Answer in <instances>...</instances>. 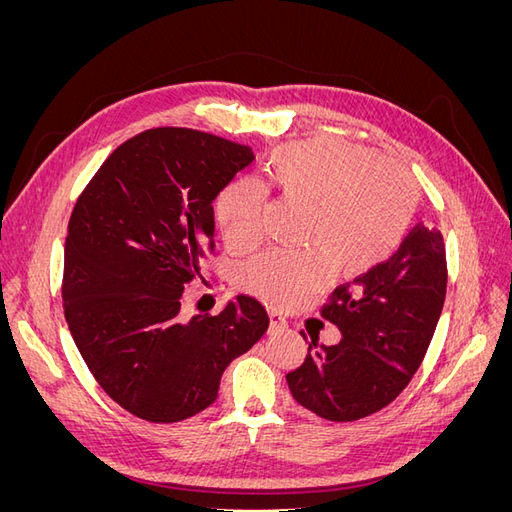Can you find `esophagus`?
I'll list each match as a JSON object with an SVG mask.
<instances>
[{"mask_svg":"<svg viewBox=\"0 0 512 512\" xmlns=\"http://www.w3.org/2000/svg\"><path fill=\"white\" fill-rule=\"evenodd\" d=\"M286 327H288L286 318L280 312H275V309H271V312H269V333L284 331Z\"/></svg>","mask_w":512,"mask_h":512,"instance_id":"1","label":"esophagus"}]
</instances>
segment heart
Segmentation results:
<instances>
[{
    "label": "heart",
    "mask_w": 512,
    "mask_h": 512,
    "mask_svg": "<svg viewBox=\"0 0 512 512\" xmlns=\"http://www.w3.org/2000/svg\"><path fill=\"white\" fill-rule=\"evenodd\" d=\"M267 177L280 196L312 205L305 252L271 250L245 262L239 286L277 307H290L337 275H361L389 258L416 215L418 185L406 168L342 141L277 149ZM265 190L252 179L228 183L215 203L226 245L252 250L262 235Z\"/></svg>",
    "instance_id": "heart-1"
}]
</instances>
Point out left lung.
I'll return each instance as SVG.
<instances>
[{
    "mask_svg": "<svg viewBox=\"0 0 512 512\" xmlns=\"http://www.w3.org/2000/svg\"><path fill=\"white\" fill-rule=\"evenodd\" d=\"M444 294L442 235L416 226L389 260L337 288V301L322 316L337 324L342 339L314 352L309 344L303 365L286 376L292 397L337 423L389 406L423 361Z\"/></svg>",
    "mask_w": 512,
    "mask_h": 512,
    "instance_id": "1",
    "label": "left lung"
}]
</instances>
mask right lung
<instances>
[{
	"instance_id": "obj_1",
	"label": "right lung",
	"mask_w": 512,
	"mask_h": 512,
	"mask_svg": "<svg viewBox=\"0 0 512 512\" xmlns=\"http://www.w3.org/2000/svg\"><path fill=\"white\" fill-rule=\"evenodd\" d=\"M250 147L156 128L117 147L76 200L66 237L64 312L106 395L151 423L218 399L224 369L269 327L256 299L218 316L179 314L183 286L213 247V200L250 166Z\"/></svg>"
}]
</instances>
